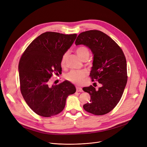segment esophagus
<instances>
[{
	"mask_svg": "<svg viewBox=\"0 0 147 147\" xmlns=\"http://www.w3.org/2000/svg\"><path fill=\"white\" fill-rule=\"evenodd\" d=\"M76 91L77 92H82L83 90L82 88L80 87H76Z\"/></svg>",
	"mask_w": 147,
	"mask_h": 147,
	"instance_id": "obj_1",
	"label": "esophagus"
}]
</instances>
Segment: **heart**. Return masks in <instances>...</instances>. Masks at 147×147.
<instances>
[{"mask_svg":"<svg viewBox=\"0 0 147 147\" xmlns=\"http://www.w3.org/2000/svg\"><path fill=\"white\" fill-rule=\"evenodd\" d=\"M76 52L79 57L82 60L85 58H89V51L85 46H79L76 49ZM68 52H65L61 59V67H65ZM86 76V72L83 70H71L65 75V79L68 81L76 84H80Z\"/></svg>","mask_w":147,"mask_h":147,"instance_id":"obj_1","label":"heart"}]
</instances>
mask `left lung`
Masks as SVG:
<instances>
[{"label":"left lung","mask_w":147,"mask_h":147,"mask_svg":"<svg viewBox=\"0 0 147 147\" xmlns=\"http://www.w3.org/2000/svg\"><path fill=\"white\" fill-rule=\"evenodd\" d=\"M75 44L85 45L91 50L94 60L90 76L92 81L96 80L102 84L98 90L92 85L83 88L90 96L83 109L98 115L110 112L120 101L127 83L124 53L110 37L99 30L81 33Z\"/></svg>","instance_id":"1"}]
</instances>
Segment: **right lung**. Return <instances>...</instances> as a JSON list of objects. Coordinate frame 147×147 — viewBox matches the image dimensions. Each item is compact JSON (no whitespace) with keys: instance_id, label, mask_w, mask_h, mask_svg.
I'll list each match as a JSON object with an SVG mask.
<instances>
[{"instance_id":"right-lung-1","label":"right lung","mask_w":147,"mask_h":147,"mask_svg":"<svg viewBox=\"0 0 147 147\" xmlns=\"http://www.w3.org/2000/svg\"><path fill=\"white\" fill-rule=\"evenodd\" d=\"M77 34L48 32L31 43L22 55L18 65L21 94L35 113L49 117L64 109L67 98L76 88L69 81L50 85L53 74L62 71L61 59L71 47Z\"/></svg>"}]
</instances>
